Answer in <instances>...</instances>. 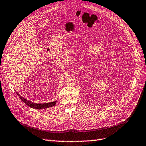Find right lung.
<instances>
[{
    "instance_id": "obj_1",
    "label": "right lung",
    "mask_w": 146,
    "mask_h": 146,
    "mask_svg": "<svg viewBox=\"0 0 146 146\" xmlns=\"http://www.w3.org/2000/svg\"><path fill=\"white\" fill-rule=\"evenodd\" d=\"M16 93L18 95V97L20 98V99L21 100L27 105L28 106L31 107L32 108H34V109L36 110H42V109H45V108H48L50 107H52L56 105V103H57V101L55 102H49V103H33L31 102V101L27 100V99L24 98V97H21V95L16 91Z\"/></svg>"
}]
</instances>
